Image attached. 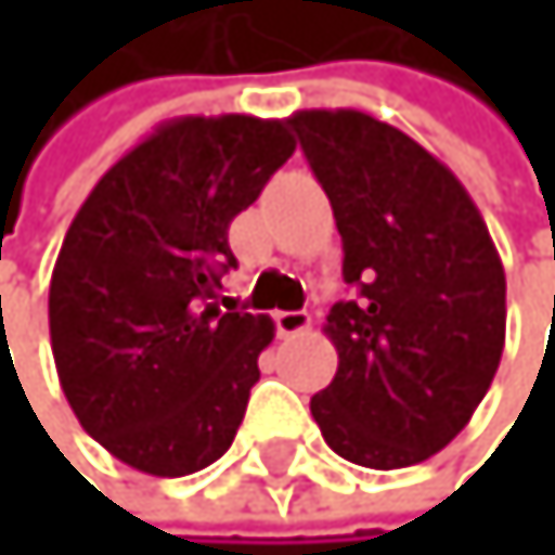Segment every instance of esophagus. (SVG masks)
<instances>
[{
    "mask_svg": "<svg viewBox=\"0 0 555 555\" xmlns=\"http://www.w3.org/2000/svg\"><path fill=\"white\" fill-rule=\"evenodd\" d=\"M274 323H278V333L281 337H298V333H306L309 323H312V315L306 309H295V312H274Z\"/></svg>",
    "mask_w": 555,
    "mask_h": 555,
    "instance_id": "1",
    "label": "esophagus"
}]
</instances>
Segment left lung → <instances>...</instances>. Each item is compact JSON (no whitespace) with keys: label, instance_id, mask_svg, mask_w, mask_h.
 <instances>
[{"label":"left lung","instance_id":"left-lung-1","mask_svg":"<svg viewBox=\"0 0 555 555\" xmlns=\"http://www.w3.org/2000/svg\"><path fill=\"white\" fill-rule=\"evenodd\" d=\"M288 125L358 288L326 315L340 361L309 410L354 466H417L469 424L496 375L504 263L469 191L410 134L364 111H298Z\"/></svg>","mask_w":555,"mask_h":555}]
</instances>
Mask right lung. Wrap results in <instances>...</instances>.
Returning a JSON list of instances; mask_svg holds the SVG:
<instances>
[{"mask_svg": "<svg viewBox=\"0 0 555 555\" xmlns=\"http://www.w3.org/2000/svg\"><path fill=\"white\" fill-rule=\"evenodd\" d=\"M288 120L173 117L125 152L65 232L48 292L62 392L82 430L149 476L229 452L267 315L218 301L232 218L288 163Z\"/></svg>", "mask_w": 555, "mask_h": 555, "instance_id": "obj_1", "label": "right lung"}]
</instances>
